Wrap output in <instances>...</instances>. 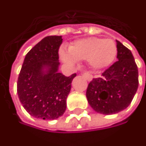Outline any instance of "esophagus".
Segmentation results:
<instances>
[{"mask_svg":"<svg viewBox=\"0 0 146 146\" xmlns=\"http://www.w3.org/2000/svg\"><path fill=\"white\" fill-rule=\"evenodd\" d=\"M83 76L86 78V80H88V81H91V80H92V75L91 74V73H89L88 72H87V73H84L83 74Z\"/></svg>","mask_w":146,"mask_h":146,"instance_id":"obj_1","label":"esophagus"}]
</instances>
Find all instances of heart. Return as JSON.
<instances>
[{"instance_id": "heart-1", "label": "heart", "mask_w": 146, "mask_h": 146, "mask_svg": "<svg viewBox=\"0 0 146 146\" xmlns=\"http://www.w3.org/2000/svg\"><path fill=\"white\" fill-rule=\"evenodd\" d=\"M69 51L60 49L59 57L63 62L73 66L77 61L87 59L92 69L100 70L104 69L115 59L117 46L111 38L89 37L78 39L69 46Z\"/></svg>"}]
</instances>
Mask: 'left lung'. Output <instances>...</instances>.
Wrapping results in <instances>:
<instances>
[{
	"label": "left lung",
	"mask_w": 146,
	"mask_h": 146,
	"mask_svg": "<svg viewBox=\"0 0 146 146\" xmlns=\"http://www.w3.org/2000/svg\"><path fill=\"white\" fill-rule=\"evenodd\" d=\"M118 61L94 78L88 86L86 97L91 108L103 115L126 109L138 87L137 67L132 53L116 40Z\"/></svg>",
	"instance_id": "left-lung-1"
}]
</instances>
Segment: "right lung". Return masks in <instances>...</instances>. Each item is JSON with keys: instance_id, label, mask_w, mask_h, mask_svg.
<instances>
[{"instance_id": "obj_1", "label": "right lung", "mask_w": 146, "mask_h": 146, "mask_svg": "<svg viewBox=\"0 0 146 146\" xmlns=\"http://www.w3.org/2000/svg\"><path fill=\"white\" fill-rule=\"evenodd\" d=\"M62 42L61 35L45 37L25 56L17 93L24 109L35 118L54 120L66 111V99L76 74L66 76L58 72Z\"/></svg>"}]
</instances>
